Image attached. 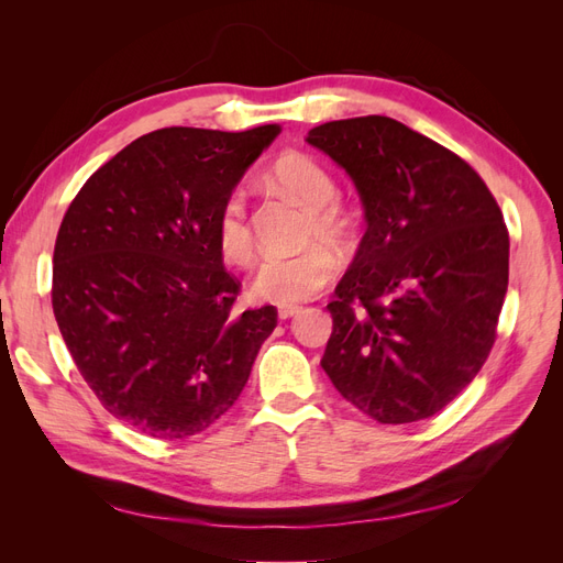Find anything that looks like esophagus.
<instances>
[{
  "instance_id": "34e87169",
  "label": "esophagus",
  "mask_w": 563,
  "mask_h": 563,
  "mask_svg": "<svg viewBox=\"0 0 563 563\" xmlns=\"http://www.w3.org/2000/svg\"><path fill=\"white\" fill-rule=\"evenodd\" d=\"M302 308H300V305H279V308H277V314H279V319H291L294 314H298Z\"/></svg>"
}]
</instances>
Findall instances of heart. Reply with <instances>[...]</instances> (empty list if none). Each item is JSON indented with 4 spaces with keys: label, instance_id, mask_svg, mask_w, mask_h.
Masks as SVG:
<instances>
[{
    "label": "heart",
    "instance_id": "b5f03b06",
    "mask_svg": "<svg viewBox=\"0 0 563 563\" xmlns=\"http://www.w3.org/2000/svg\"><path fill=\"white\" fill-rule=\"evenodd\" d=\"M269 180L296 197L308 211V240L345 242L352 232V213L335 199L338 183L327 164L308 152H284L272 162ZM218 253L232 265H246L253 255V232L249 223V197L242 187H230L213 216ZM338 269L335 253L314 242L296 253H275L263 258L251 282V294L258 300L291 305L317 296Z\"/></svg>",
    "mask_w": 563,
    "mask_h": 563
}]
</instances>
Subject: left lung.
<instances>
[{
  "label": "left lung",
  "mask_w": 563,
  "mask_h": 563,
  "mask_svg": "<svg viewBox=\"0 0 563 563\" xmlns=\"http://www.w3.org/2000/svg\"><path fill=\"white\" fill-rule=\"evenodd\" d=\"M308 143L354 180L366 234L327 305L321 368L383 424L432 418L488 360L509 277V234L482 176L449 147L368 114Z\"/></svg>",
  "instance_id": "1"
}]
</instances>
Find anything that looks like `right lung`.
I'll list each match as a JSON object with an SVG mask.
<instances>
[{
	"label": "right lung",
	"instance_id": "add662e5",
	"mask_svg": "<svg viewBox=\"0 0 563 563\" xmlns=\"http://www.w3.org/2000/svg\"><path fill=\"white\" fill-rule=\"evenodd\" d=\"M172 126L126 145L81 185L54 249L51 305L108 413L155 439L213 424L242 395L277 310H236L242 284L213 236L220 199L275 141Z\"/></svg>",
	"mask_w": 563,
	"mask_h": 563
}]
</instances>
